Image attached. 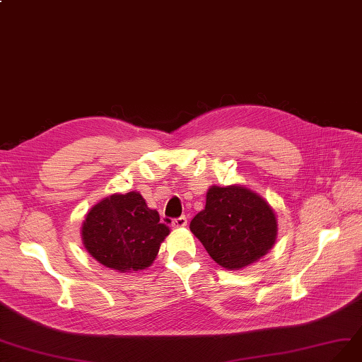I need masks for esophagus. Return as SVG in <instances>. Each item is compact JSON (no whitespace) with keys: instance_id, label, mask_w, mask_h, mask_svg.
I'll return each instance as SVG.
<instances>
[{"instance_id":"obj_1","label":"esophagus","mask_w":362,"mask_h":362,"mask_svg":"<svg viewBox=\"0 0 362 362\" xmlns=\"http://www.w3.org/2000/svg\"><path fill=\"white\" fill-rule=\"evenodd\" d=\"M171 225H173V228H183V226L188 225V219H186L185 216H180L177 219H173Z\"/></svg>"}]
</instances>
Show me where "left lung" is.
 I'll list each match as a JSON object with an SVG mask.
<instances>
[{"label": "left lung", "mask_w": 362, "mask_h": 362, "mask_svg": "<svg viewBox=\"0 0 362 362\" xmlns=\"http://www.w3.org/2000/svg\"><path fill=\"white\" fill-rule=\"evenodd\" d=\"M192 234L226 270H243L274 246L277 218L258 192L243 185L209 188L206 207L191 221Z\"/></svg>", "instance_id": "obj_1"}]
</instances>
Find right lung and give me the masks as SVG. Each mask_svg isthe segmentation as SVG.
<instances>
[{
	"label": "right lung",
	"mask_w": 362,
	"mask_h": 362,
	"mask_svg": "<svg viewBox=\"0 0 362 362\" xmlns=\"http://www.w3.org/2000/svg\"><path fill=\"white\" fill-rule=\"evenodd\" d=\"M170 234L140 192L113 194L93 206L82 223V242L89 255L119 273L151 267Z\"/></svg>",
	"instance_id": "right-lung-1"
}]
</instances>
